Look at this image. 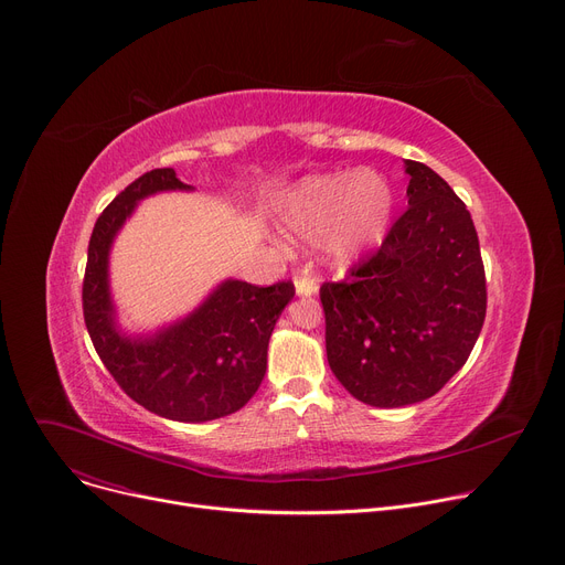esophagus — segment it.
I'll list each match as a JSON object with an SVG mask.
<instances>
[{"instance_id":"obj_1","label":"esophagus","mask_w":565,"mask_h":565,"mask_svg":"<svg viewBox=\"0 0 565 565\" xmlns=\"http://www.w3.org/2000/svg\"><path fill=\"white\" fill-rule=\"evenodd\" d=\"M295 290H297V295L311 297V295L318 292V281L313 277H309V275H302V277L295 279Z\"/></svg>"}]
</instances>
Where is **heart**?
Segmentation results:
<instances>
[{
  "label": "heart",
  "instance_id": "heart-1",
  "mask_svg": "<svg viewBox=\"0 0 565 565\" xmlns=\"http://www.w3.org/2000/svg\"><path fill=\"white\" fill-rule=\"evenodd\" d=\"M393 215V188L377 170L333 172L297 183L279 206V230L297 245H320L345 268L380 245Z\"/></svg>",
  "mask_w": 565,
  "mask_h": 565
}]
</instances>
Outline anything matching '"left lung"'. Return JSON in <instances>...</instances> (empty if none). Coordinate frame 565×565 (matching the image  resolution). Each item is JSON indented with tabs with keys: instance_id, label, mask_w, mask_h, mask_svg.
<instances>
[{
	"instance_id": "8db88e82",
	"label": "left lung",
	"mask_w": 565,
	"mask_h": 565,
	"mask_svg": "<svg viewBox=\"0 0 565 565\" xmlns=\"http://www.w3.org/2000/svg\"><path fill=\"white\" fill-rule=\"evenodd\" d=\"M408 209L352 281L322 284L327 361L363 404L436 395L468 361L486 318V275L466 204L443 177L404 161Z\"/></svg>"
}]
</instances>
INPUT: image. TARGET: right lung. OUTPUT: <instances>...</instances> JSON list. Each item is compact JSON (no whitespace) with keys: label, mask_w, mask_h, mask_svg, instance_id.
Wrapping results in <instances>:
<instances>
[{"label":"right lung","mask_w":565,"mask_h":565,"mask_svg":"<svg viewBox=\"0 0 565 565\" xmlns=\"http://www.w3.org/2000/svg\"><path fill=\"white\" fill-rule=\"evenodd\" d=\"M166 191H193V185L179 181L172 168L145 172L97 217L84 277V320L102 363L134 402L168 420L206 423L236 413L258 391L273 329L295 286L258 288L227 279L185 318L154 333H122L108 284L110 247L138 202Z\"/></svg>","instance_id":"right-lung-1"}]
</instances>
